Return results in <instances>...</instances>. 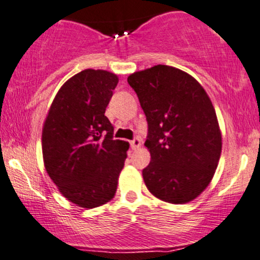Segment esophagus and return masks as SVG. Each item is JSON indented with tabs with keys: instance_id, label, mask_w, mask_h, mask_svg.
I'll use <instances>...</instances> for the list:
<instances>
[{
	"instance_id": "34e87169",
	"label": "esophagus",
	"mask_w": 260,
	"mask_h": 260,
	"mask_svg": "<svg viewBox=\"0 0 260 260\" xmlns=\"http://www.w3.org/2000/svg\"><path fill=\"white\" fill-rule=\"evenodd\" d=\"M130 145H131V148H133V150H138L140 146H141V141H140L139 138H135L134 140H131Z\"/></svg>"
}]
</instances>
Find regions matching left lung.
<instances>
[{"label": "left lung", "instance_id": "1", "mask_svg": "<svg viewBox=\"0 0 260 260\" xmlns=\"http://www.w3.org/2000/svg\"><path fill=\"white\" fill-rule=\"evenodd\" d=\"M148 125L145 146L151 162L142 169L154 197L185 204L211 182L222 138L214 106L201 84L182 70L157 65L127 77Z\"/></svg>", "mask_w": 260, "mask_h": 260}]
</instances>
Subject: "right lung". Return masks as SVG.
<instances>
[{
    "instance_id": "obj_1",
    "label": "right lung",
    "mask_w": 260,
    "mask_h": 260,
    "mask_svg": "<svg viewBox=\"0 0 260 260\" xmlns=\"http://www.w3.org/2000/svg\"><path fill=\"white\" fill-rule=\"evenodd\" d=\"M119 82L104 70H83L67 80L52 101L43 127L44 166L60 193L86 209L115 195L129 142L113 140L104 115Z\"/></svg>"
}]
</instances>
